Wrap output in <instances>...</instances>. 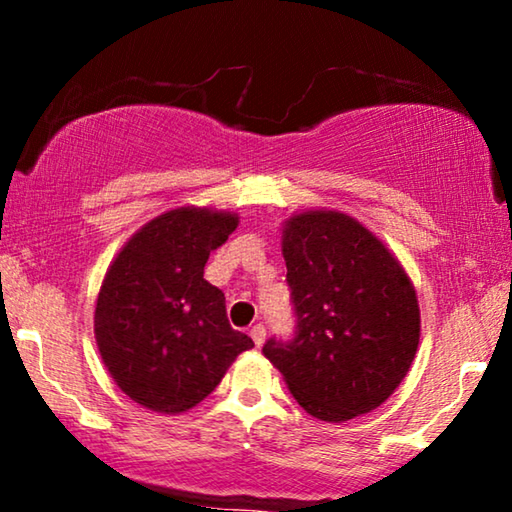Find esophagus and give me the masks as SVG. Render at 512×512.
I'll return each instance as SVG.
<instances>
[{
	"mask_svg": "<svg viewBox=\"0 0 512 512\" xmlns=\"http://www.w3.org/2000/svg\"><path fill=\"white\" fill-rule=\"evenodd\" d=\"M249 335H251V340H254L256 347H263V342H265V328H263L261 324H256L254 328H251Z\"/></svg>",
	"mask_w": 512,
	"mask_h": 512,
	"instance_id": "1",
	"label": "esophagus"
}]
</instances>
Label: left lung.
<instances>
[{"label":"left lung","mask_w":512,"mask_h":512,"mask_svg":"<svg viewBox=\"0 0 512 512\" xmlns=\"http://www.w3.org/2000/svg\"><path fill=\"white\" fill-rule=\"evenodd\" d=\"M298 331L268 340L265 359L307 415L349 422L380 408L415 361L419 303L380 237L335 209H305L282 226Z\"/></svg>","instance_id":"obj_1"}]
</instances>
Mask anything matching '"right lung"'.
I'll list each match as a JSON object with an SVG mask.
<instances>
[{
  "label": "right lung",
  "mask_w": 512,
  "mask_h": 512,
  "mask_svg": "<svg viewBox=\"0 0 512 512\" xmlns=\"http://www.w3.org/2000/svg\"><path fill=\"white\" fill-rule=\"evenodd\" d=\"M240 223L235 212L177 207L123 244L95 303V340L118 389L146 410L179 415L212 394L254 347L233 331L205 263Z\"/></svg>",
  "instance_id": "add662e5"
}]
</instances>
